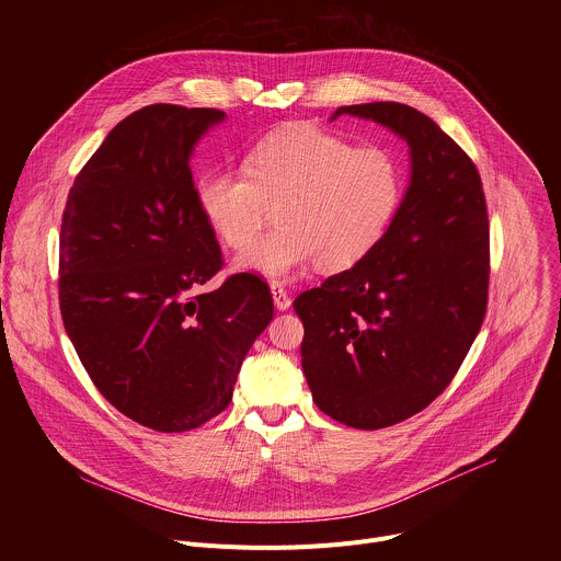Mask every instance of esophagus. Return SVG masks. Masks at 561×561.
<instances>
[{"label":"esophagus","instance_id":"1","mask_svg":"<svg viewBox=\"0 0 561 561\" xmlns=\"http://www.w3.org/2000/svg\"><path fill=\"white\" fill-rule=\"evenodd\" d=\"M271 293H273V301H275L277 310H288L290 308V297H288L286 288L279 282L271 284Z\"/></svg>","mask_w":561,"mask_h":561}]
</instances>
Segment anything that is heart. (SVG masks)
<instances>
[{
	"mask_svg": "<svg viewBox=\"0 0 561 561\" xmlns=\"http://www.w3.org/2000/svg\"><path fill=\"white\" fill-rule=\"evenodd\" d=\"M404 193L397 159L317 126L260 141L247 171L215 169L197 182L202 215L230 249H244L278 208L280 226L237 257V268L288 279L314 262L335 273L364 260Z\"/></svg>",
	"mask_w": 561,
	"mask_h": 561,
	"instance_id": "1",
	"label": "heart"
}]
</instances>
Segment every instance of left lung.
Segmentation results:
<instances>
[{
	"instance_id": "obj_1",
	"label": "left lung",
	"mask_w": 561,
	"mask_h": 561,
	"mask_svg": "<svg viewBox=\"0 0 561 561\" xmlns=\"http://www.w3.org/2000/svg\"><path fill=\"white\" fill-rule=\"evenodd\" d=\"M411 148V182L390 226L353 268L301 293V368L317 409L377 431L424 411L482 329L489 215L472 159L424 113L397 102L342 106Z\"/></svg>"
}]
</instances>
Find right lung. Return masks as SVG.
<instances>
[{
	"mask_svg": "<svg viewBox=\"0 0 561 561\" xmlns=\"http://www.w3.org/2000/svg\"><path fill=\"white\" fill-rule=\"evenodd\" d=\"M217 108L152 104L122 119L79 171L59 232V308L89 377L133 422L193 431L232 399L273 319L268 286L221 268L191 173Z\"/></svg>",
	"mask_w": 561,
	"mask_h": 561,
	"instance_id": "add662e5",
	"label": "right lung"
}]
</instances>
